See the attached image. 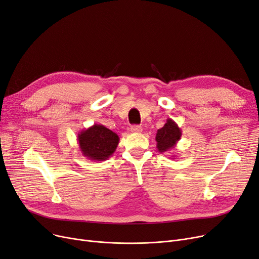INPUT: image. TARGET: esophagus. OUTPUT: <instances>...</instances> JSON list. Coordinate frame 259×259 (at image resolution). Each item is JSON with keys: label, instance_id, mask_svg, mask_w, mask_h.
Segmentation results:
<instances>
[{"label": "esophagus", "instance_id": "34e87169", "mask_svg": "<svg viewBox=\"0 0 259 259\" xmlns=\"http://www.w3.org/2000/svg\"><path fill=\"white\" fill-rule=\"evenodd\" d=\"M142 127L139 126V125H133L131 128H130V131L132 133H141L142 132Z\"/></svg>", "mask_w": 259, "mask_h": 259}]
</instances>
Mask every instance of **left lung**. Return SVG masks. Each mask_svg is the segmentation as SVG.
<instances>
[{"mask_svg":"<svg viewBox=\"0 0 259 259\" xmlns=\"http://www.w3.org/2000/svg\"><path fill=\"white\" fill-rule=\"evenodd\" d=\"M182 130L177 125V122L171 118H167L165 125L157 130L155 141L156 148L160 153H165L176 148L178 142L181 140ZM171 159H176L175 156H170Z\"/></svg>","mask_w":259,"mask_h":259,"instance_id":"left-lung-1","label":"left lung"}]
</instances>
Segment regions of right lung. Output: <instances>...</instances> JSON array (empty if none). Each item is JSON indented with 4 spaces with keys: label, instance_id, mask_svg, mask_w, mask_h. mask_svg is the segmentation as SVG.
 <instances>
[{
    "label": "right lung",
    "instance_id": "add662e5",
    "mask_svg": "<svg viewBox=\"0 0 259 259\" xmlns=\"http://www.w3.org/2000/svg\"><path fill=\"white\" fill-rule=\"evenodd\" d=\"M77 142L83 156L91 161H106L117 148V134L100 123H94L78 133Z\"/></svg>",
    "mask_w": 259,
    "mask_h": 259
}]
</instances>
